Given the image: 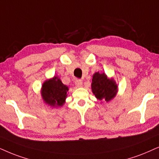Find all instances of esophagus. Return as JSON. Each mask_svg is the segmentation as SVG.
Segmentation results:
<instances>
[{
    "mask_svg": "<svg viewBox=\"0 0 159 159\" xmlns=\"http://www.w3.org/2000/svg\"><path fill=\"white\" fill-rule=\"evenodd\" d=\"M75 84L77 87H82V86H83V82H82L81 80H75Z\"/></svg>",
    "mask_w": 159,
    "mask_h": 159,
    "instance_id": "esophagus-1",
    "label": "esophagus"
}]
</instances>
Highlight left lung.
<instances>
[{
    "mask_svg": "<svg viewBox=\"0 0 159 159\" xmlns=\"http://www.w3.org/2000/svg\"><path fill=\"white\" fill-rule=\"evenodd\" d=\"M92 91L100 101L109 102L115 98L118 86L114 78H108L105 73L96 72L92 75Z\"/></svg>",
    "mask_w": 159,
    "mask_h": 159,
    "instance_id": "obj_1",
    "label": "left lung"
}]
</instances>
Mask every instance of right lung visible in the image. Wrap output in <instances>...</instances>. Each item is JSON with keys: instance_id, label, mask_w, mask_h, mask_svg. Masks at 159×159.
<instances>
[{"instance_id": "add662e5", "label": "right lung", "mask_w": 159, "mask_h": 159, "mask_svg": "<svg viewBox=\"0 0 159 159\" xmlns=\"http://www.w3.org/2000/svg\"><path fill=\"white\" fill-rule=\"evenodd\" d=\"M69 88L62 83L59 76L47 79L42 85L41 96L43 102L51 108L63 106Z\"/></svg>"}]
</instances>
